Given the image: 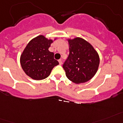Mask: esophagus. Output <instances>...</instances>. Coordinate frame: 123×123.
<instances>
[{
    "label": "esophagus",
    "instance_id": "obj_1",
    "mask_svg": "<svg viewBox=\"0 0 123 123\" xmlns=\"http://www.w3.org/2000/svg\"><path fill=\"white\" fill-rule=\"evenodd\" d=\"M58 62H59V64L60 65H62V60H58Z\"/></svg>",
    "mask_w": 123,
    "mask_h": 123
}]
</instances>
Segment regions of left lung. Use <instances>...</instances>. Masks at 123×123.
Listing matches in <instances>:
<instances>
[{"instance_id": "obj_1", "label": "left lung", "mask_w": 123, "mask_h": 123, "mask_svg": "<svg viewBox=\"0 0 123 123\" xmlns=\"http://www.w3.org/2000/svg\"><path fill=\"white\" fill-rule=\"evenodd\" d=\"M68 56L63 65L67 77L75 84L89 81L98 70V53L89 43L80 37L68 39Z\"/></svg>"}]
</instances>
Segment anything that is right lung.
Here are the masks:
<instances>
[{"instance_id":"add662e5","label":"right lung","mask_w":123,"mask_h":123,"mask_svg":"<svg viewBox=\"0 0 123 123\" xmlns=\"http://www.w3.org/2000/svg\"><path fill=\"white\" fill-rule=\"evenodd\" d=\"M52 43L51 39L40 35L29 41L23 51L20 59L21 67L32 79L47 78L54 67L59 64L54 58V53L48 50Z\"/></svg>"}]
</instances>
